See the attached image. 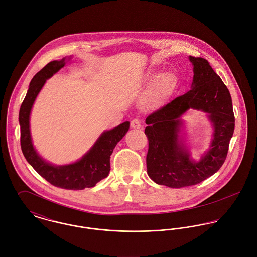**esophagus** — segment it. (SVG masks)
I'll list each match as a JSON object with an SVG mask.
<instances>
[{
  "label": "esophagus",
  "instance_id": "34e87169",
  "mask_svg": "<svg viewBox=\"0 0 257 257\" xmlns=\"http://www.w3.org/2000/svg\"><path fill=\"white\" fill-rule=\"evenodd\" d=\"M131 126L133 128H141L142 127V121L138 118H135L131 121Z\"/></svg>",
  "mask_w": 257,
  "mask_h": 257
}]
</instances>
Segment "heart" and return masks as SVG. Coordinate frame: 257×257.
Returning a JSON list of instances; mask_svg holds the SVG:
<instances>
[{
	"instance_id": "1",
	"label": "heart",
	"mask_w": 257,
	"mask_h": 257,
	"mask_svg": "<svg viewBox=\"0 0 257 257\" xmlns=\"http://www.w3.org/2000/svg\"><path fill=\"white\" fill-rule=\"evenodd\" d=\"M173 83V76L170 73L160 75L156 83L151 87L142 101V107L146 110L158 109L169 94L171 85Z\"/></svg>"
}]
</instances>
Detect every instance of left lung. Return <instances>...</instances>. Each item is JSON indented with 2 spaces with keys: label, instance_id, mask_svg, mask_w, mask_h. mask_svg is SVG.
<instances>
[{
  "label": "left lung",
  "instance_id": "8db88e82",
  "mask_svg": "<svg viewBox=\"0 0 257 257\" xmlns=\"http://www.w3.org/2000/svg\"><path fill=\"white\" fill-rule=\"evenodd\" d=\"M189 60L194 72L191 90L146 119L147 174L155 183L170 188L196 185L215 174L226 158L234 131L226 86L205 58L189 56ZM190 109L206 112L213 126L210 147L199 161L190 157L181 135L182 116Z\"/></svg>",
  "mask_w": 257,
  "mask_h": 257
}]
</instances>
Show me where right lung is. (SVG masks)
Here are the masks:
<instances>
[{
    "label": "right lung",
    "instance_id": "add662e5",
    "mask_svg": "<svg viewBox=\"0 0 257 257\" xmlns=\"http://www.w3.org/2000/svg\"><path fill=\"white\" fill-rule=\"evenodd\" d=\"M70 59L71 56L49 62L32 79L19 114L21 147L27 161L46 181L62 189L83 190L94 187L109 175L110 155L117 143L127 133L130 122L124 121L116 127L103 132L93 147L73 163L54 165L39 155L33 145L31 136V111L46 80L63 68Z\"/></svg>",
    "mask_w": 257,
    "mask_h": 257
}]
</instances>
